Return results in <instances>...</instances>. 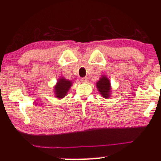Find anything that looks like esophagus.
Returning <instances> with one entry per match:
<instances>
[{
  "label": "esophagus",
  "instance_id": "obj_1",
  "mask_svg": "<svg viewBox=\"0 0 161 161\" xmlns=\"http://www.w3.org/2000/svg\"><path fill=\"white\" fill-rule=\"evenodd\" d=\"M81 82H82V83L87 84V83H88V81H89V80H88V78L87 77H86L81 78Z\"/></svg>",
  "mask_w": 161,
  "mask_h": 161
}]
</instances>
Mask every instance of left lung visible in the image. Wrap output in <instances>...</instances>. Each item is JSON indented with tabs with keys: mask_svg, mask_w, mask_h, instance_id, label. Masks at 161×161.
I'll return each mask as SVG.
<instances>
[{
	"mask_svg": "<svg viewBox=\"0 0 161 161\" xmlns=\"http://www.w3.org/2000/svg\"><path fill=\"white\" fill-rule=\"evenodd\" d=\"M96 87L101 95L104 98H109L111 94V81L106 75H102L97 83Z\"/></svg>",
	"mask_w": 161,
	"mask_h": 161,
	"instance_id": "8db88e82",
	"label": "left lung"
}]
</instances>
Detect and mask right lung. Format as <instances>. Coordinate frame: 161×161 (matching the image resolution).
<instances>
[{"label":"right lung","mask_w":161,"mask_h":161,"mask_svg":"<svg viewBox=\"0 0 161 161\" xmlns=\"http://www.w3.org/2000/svg\"><path fill=\"white\" fill-rule=\"evenodd\" d=\"M73 84V81L64 77L58 79L57 84L54 86V96L58 99H62L67 95L68 91Z\"/></svg>","instance_id":"1"}]
</instances>
